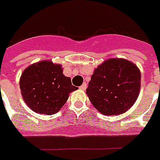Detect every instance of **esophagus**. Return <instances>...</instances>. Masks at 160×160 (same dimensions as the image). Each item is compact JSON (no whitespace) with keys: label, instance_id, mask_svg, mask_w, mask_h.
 I'll list each match as a JSON object with an SVG mask.
<instances>
[{"label":"esophagus","instance_id":"esophagus-1","mask_svg":"<svg viewBox=\"0 0 160 160\" xmlns=\"http://www.w3.org/2000/svg\"><path fill=\"white\" fill-rule=\"evenodd\" d=\"M86 88H87V84H86L85 82H83L82 85L79 87V89H81V90H85Z\"/></svg>","mask_w":160,"mask_h":160}]
</instances>
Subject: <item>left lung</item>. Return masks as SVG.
Listing matches in <instances>:
<instances>
[{"mask_svg":"<svg viewBox=\"0 0 160 160\" xmlns=\"http://www.w3.org/2000/svg\"><path fill=\"white\" fill-rule=\"evenodd\" d=\"M140 71L124 58H109L95 69L86 89L89 101L105 115L128 110L140 94Z\"/></svg>","mask_w":160,"mask_h":160,"instance_id":"8db88e82","label":"left lung"}]
</instances>
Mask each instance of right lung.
Wrapping results in <instances>:
<instances>
[{
    "label": "right lung",
    "instance_id": "obj_1",
    "mask_svg": "<svg viewBox=\"0 0 160 160\" xmlns=\"http://www.w3.org/2000/svg\"><path fill=\"white\" fill-rule=\"evenodd\" d=\"M25 102L38 114H53L67 102L70 93L78 88L63 74L61 64L44 60L25 69L20 79Z\"/></svg>",
    "mask_w": 160,
    "mask_h": 160
}]
</instances>
